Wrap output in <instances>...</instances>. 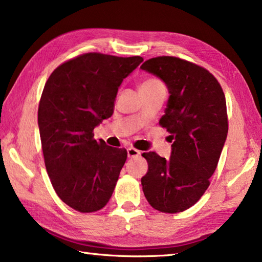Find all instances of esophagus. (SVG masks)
I'll return each mask as SVG.
<instances>
[{
  "label": "esophagus",
  "mask_w": 262,
  "mask_h": 262,
  "mask_svg": "<svg viewBox=\"0 0 262 262\" xmlns=\"http://www.w3.org/2000/svg\"><path fill=\"white\" fill-rule=\"evenodd\" d=\"M127 155H128V157H129V158H133V157L140 156L141 151H140V150L135 149V148H128L127 149Z\"/></svg>",
  "instance_id": "34e87169"
}]
</instances>
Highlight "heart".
<instances>
[{"label":"heart","mask_w":262,"mask_h":262,"mask_svg":"<svg viewBox=\"0 0 262 262\" xmlns=\"http://www.w3.org/2000/svg\"><path fill=\"white\" fill-rule=\"evenodd\" d=\"M159 86H163L161 81H158L156 78H148L141 83L140 90H142V89H154V88H159Z\"/></svg>","instance_id":"obj_1"}]
</instances>
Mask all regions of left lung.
<instances>
[{
    "instance_id": "obj_1",
    "label": "left lung",
    "mask_w": 262,
    "mask_h": 262,
    "mask_svg": "<svg viewBox=\"0 0 262 262\" xmlns=\"http://www.w3.org/2000/svg\"><path fill=\"white\" fill-rule=\"evenodd\" d=\"M141 69L166 84L170 97L159 125L173 141L168 159L154 151L142 155L149 166L142 189L155 209L177 214L209 187L228 135L225 96L214 75L180 57H152Z\"/></svg>"
}]
</instances>
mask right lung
I'll return each instance as SVG.
<instances>
[{
  "label": "right lung",
  "instance_id": "add662e5",
  "mask_svg": "<svg viewBox=\"0 0 262 262\" xmlns=\"http://www.w3.org/2000/svg\"><path fill=\"white\" fill-rule=\"evenodd\" d=\"M142 61L85 53L60 64L43 88L38 125L47 173L79 212L98 211L112 196L127 150L95 140L94 129L113 114L119 86Z\"/></svg>",
  "mask_w": 262,
  "mask_h": 262
}]
</instances>
